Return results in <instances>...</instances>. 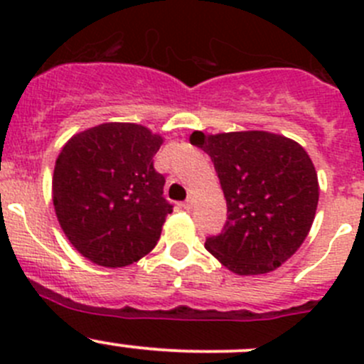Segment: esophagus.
Wrapping results in <instances>:
<instances>
[{
  "label": "esophagus",
  "instance_id": "esophagus-1",
  "mask_svg": "<svg viewBox=\"0 0 364 364\" xmlns=\"http://www.w3.org/2000/svg\"><path fill=\"white\" fill-rule=\"evenodd\" d=\"M193 204H196V196H188V199L185 200L183 208H185V209H192Z\"/></svg>",
  "mask_w": 364,
  "mask_h": 364
}]
</instances>
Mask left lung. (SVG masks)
<instances>
[{
	"label": "left lung",
	"mask_w": 364,
	"mask_h": 364,
	"mask_svg": "<svg viewBox=\"0 0 364 364\" xmlns=\"http://www.w3.org/2000/svg\"><path fill=\"white\" fill-rule=\"evenodd\" d=\"M190 142L211 156L227 200L222 234L205 250L241 277L264 274L306 240L318 204V179L303 146L262 130L205 135Z\"/></svg>",
	"instance_id": "1"
}]
</instances>
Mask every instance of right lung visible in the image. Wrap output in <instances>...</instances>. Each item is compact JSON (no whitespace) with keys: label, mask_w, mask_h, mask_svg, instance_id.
<instances>
[{"label":"right lung","mask_w":364,"mask_h":364,"mask_svg":"<svg viewBox=\"0 0 364 364\" xmlns=\"http://www.w3.org/2000/svg\"><path fill=\"white\" fill-rule=\"evenodd\" d=\"M164 144L135 123H102L63 146L53 174V204L72 247L104 267L137 262L159 243L172 205L153 167Z\"/></svg>","instance_id":"right-lung-1"}]
</instances>
